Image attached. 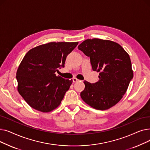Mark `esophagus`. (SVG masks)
Returning <instances> with one entry per match:
<instances>
[{
  "label": "esophagus",
  "instance_id": "1",
  "mask_svg": "<svg viewBox=\"0 0 150 150\" xmlns=\"http://www.w3.org/2000/svg\"><path fill=\"white\" fill-rule=\"evenodd\" d=\"M80 80H78V79H77L76 78H73V82L74 83H76V82H78V81H79Z\"/></svg>",
  "mask_w": 150,
  "mask_h": 150
}]
</instances>
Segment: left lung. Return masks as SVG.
Listing matches in <instances>:
<instances>
[{"label":"left lung","instance_id":"8db88e82","mask_svg":"<svg viewBox=\"0 0 150 150\" xmlns=\"http://www.w3.org/2000/svg\"><path fill=\"white\" fill-rule=\"evenodd\" d=\"M78 49L90 57L92 70L100 73L97 83L84 81L81 98L94 109L111 108L123 98L133 77L128 53L118 43L98 38L86 39Z\"/></svg>","mask_w":150,"mask_h":150}]
</instances>
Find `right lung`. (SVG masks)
Listing matches in <instances>:
<instances>
[{
	"label": "right lung",
	"instance_id": "add662e5",
	"mask_svg": "<svg viewBox=\"0 0 150 150\" xmlns=\"http://www.w3.org/2000/svg\"><path fill=\"white\" fill-rule=\"evenodd\" d=\"M78 42H51L30 49L23 57L16 73L18 91L31 108L49 112L59 106L72 83L57 76L64 67L67 55Z\"/></svg>",
	"mask_w": 150,
	"mask_h": 150
}]
</instances>
